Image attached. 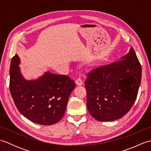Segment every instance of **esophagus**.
Listing matches in <instances>:
<instances>
[{"mask_svg":"<svg viewBox=\"0 0 151 151\" xmlns=\"http://www.w3.org/2000/svg\"><path fill=\"white\" fill-rule=\"evenodd\" d=\"M75 82H76V84L77 86L82 85V81L81 78H78L77 79H76Z\"/></svg>","mask_w":151,"mask_h":151,"instance_id":"esophagus-1","label":"esophagus"}]
</instances>
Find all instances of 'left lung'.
<instances>
[{
    "instance_id": "obj_1",
    "label": "left lung",
    "mask_w": 151,
    "mask_h": 151,
    "mask_svg": "<svg viewBox=\"0 0 151 151\" xmlns=\"http://www.w3.org/2000/svg\"><path fill=\"white\" fill-rule=\"evenodd\" d=\"M141 80L142 66L132 47L117 62L91 70L85 82L89 114L102 122L123 117L136 101Z\"/></svg>"
}]
</instances>
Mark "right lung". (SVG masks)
<instances>
[{
	"instance_id": "right-lung-1",
	"label": "right lung",
	"mask_w": 151,
	"mask_h": 151,
	"mask_svg": "<svg viewBox=\"0 0 151 151\" xmlns=\"http://www.w3.org/2000/svg\"><path fill=\"white\" fill-rule=\"evenodd\" d=\"M20 58H12L9 68V90L19 112L33 123L51 125L63 117L75 83L69 76L45 72L36 80L21 74Z\"/></svg>"
}]
</instances>
